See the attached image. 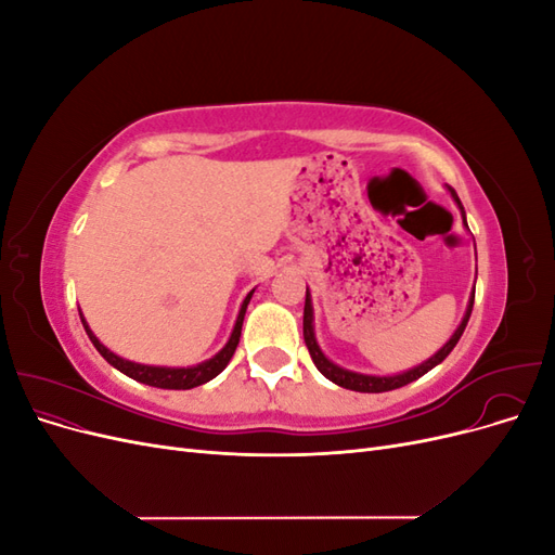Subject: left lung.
Instances as JSON below:
<instances>
[{"label": "left lung", "instance_id": "8db88e82", "mask_svg": "<svg viewBox=\"0 0 555 555\" xmlns=\"http://www.w3.org/2000/svg\"><path fill=\"white\" fill-rule=\"evenodd\" d=\"M447 190H449L451 198L456 201V206H459L461 217H463V224L467 227V222H465V210H463V204H461L459 194L453 192L451 188H447ZM473 306H475V289H473V296H469V300H467V308H465V314H463V319H461V324H459L456 331H453L451 338H449L438 351H435V354H433L430 359H426L424 363H418V365L410 367V371H402V373H396V375H365V373L347 371V367H343V365H338V363H333V361L324 354L322 347H319V343H317V335H314V310H312L310 289H306L304 338H306V345H308L310 357H312V361H314V365H317V371L322 373L326 379H331L333 384H338V386H343V389H349V391H359V393L393 391V389H400V386H405V384H410V382H414V379H418V377H424L428 371H433L435 365H440V363L451 354V349L456 347V343L461 340V335H463V331H465V326H467L469 314H473Z\"/></svg>", "mask_w": 555, "mask_h": 555}]
</instances>
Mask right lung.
<instances>
[{"mask_svg":"<svg viewBox=\"0 0 555 555\" xmlns=\"http://www.w3.org/2000/svg\"><path fill=\"white\" fill-rule=\"evenodd\" d=\"M251 294H255V289H251L245 300L241 304V310H238V317H236V324H233V331L229 335L227 345L217 351L215 357H210L208 361H201L196 365H188V367H169V365H145V363H137V361H127L122 357L113 354V351L96 338V335L92 333V328L88 326L86 317H82L80 308V322L82 326H86V333L88 338L92 340V345L96 347L99 354H102L113 367H117V371L125 373L127 377L137 379L141 384H147V386H157V389H176V391H184V389H194V386H201L210 382L212 377L220 375L224 367L229 365L233 351H236L238 347V340H241V331H243V319H245V310H247V304Z\"/></svg>","mask_w":555,"mask_h":555,"instance_id":"add662e5","label":"right lung"}]
</instances>
